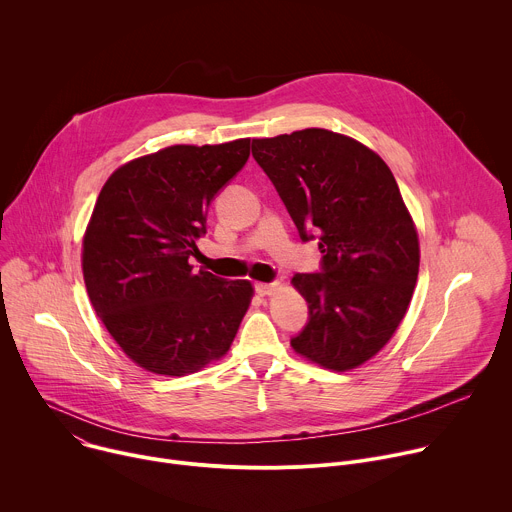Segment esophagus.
Instances as JSON below:
<instances>
[{
	"label": "esophagus",
	"instance_id": "obj_1",
	"mask_svg": "<svg viewBox=\"0 0 512 512\" xmlns=\"http://www.w3.org/2000/svg\"><path fill=\"white\" fill-rule=\"evenodd\" d=\"M255 289L259 296H273L275 291L279 289V283L273 281V283H255Z\"/></svg>",
	"mask_w": 512,
	"mask_h": 512
}]
</instances>
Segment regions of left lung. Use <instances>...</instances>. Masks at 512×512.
I'll list each match as a JSON object with an SVG mask.
<instances>
[{
  "label": "left lung",
  "mask_w": 512,
  "mask_h": 512,
  "mask_svg": "<svg viewBox=\"0 0 512 512\" xmlns=\"http://www.w3.org/2000/svg\"><path fill=\"white\" fill-rule=\"evenodd\" d=\"M302 241L320 237L322 273L291 279L310 322L296 354L344 373L371 360L403 322L419 273V237L393 172L367 145L310 127L253 139Z\"/></svg>",
  "instance_id": "left-lung-1"
}]
</instances>
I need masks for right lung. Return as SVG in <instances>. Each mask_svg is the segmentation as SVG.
<instances>
[{
  "mask_svg": "<svg viewBox=\"0 0 512 512\" xmlns=\"http://www.w3.org/2000/svg\"><path fill=\"white\" fill-rule=\"evenodd\" d=\"M249 148V137L168 145L119 166L99 192L83 237L87 294L119 348L148 373L184 377L221 360L251 306V281L190 265L210 200Z\"/></svg>",
  "mask_w": 512,
  "mask_h": 512,
  "instance_id": "add662e5",
  "label": "right lung"
}]
</instances>
